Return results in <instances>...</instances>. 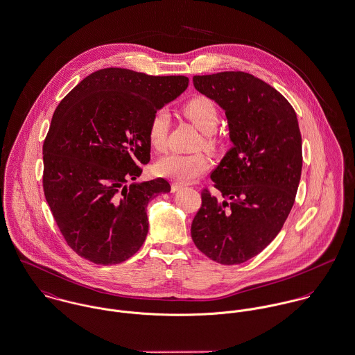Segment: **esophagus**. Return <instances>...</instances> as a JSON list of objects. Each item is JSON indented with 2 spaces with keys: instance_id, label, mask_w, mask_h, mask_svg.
<instances>
[{
  "instance_id": "1",
  "label": "esophagus",
  "mask_w": 355,
  "mask_h": 355,
  "mask_svg": "<svg viewBox=\"0 0 355 355\" xmlns=\"http://www.w3.org/2000/svg\"><path fill=\"white\" fill-rule=\"evenodd\" d=\"M182 189H183V186L179 184V183H172V184H171L172 193H176V191H179V190H182Z\"/></svg>"
}]
</instances>
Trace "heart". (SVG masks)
<instances>
[{
    "instance_id": "b5f03b06",
    "label": "heart",
    "mask_w": 355,
    "mask_h": 355,
    "mask_svg": "<svg viewBox=\"0 0 355 355\" xmlns=\"http://www.w3.org/2000/svg\"><path fill=\"white\" fill-rule=\"evenodd\" d=\"M183 115L193 125L203 131V144L206 148H216L218 138L216 130L220 125V112L216 103L210 97L196 95L187 100L182 107ZM169 114L160 108L155 111L148 125V141L156 152H164L168 145L169 132ZM210 168V160L205 153L179 155L171 153L162 157L155 165L156 175L175 180L178 183H190L203 175Z\"/></svg>"
}]
</instances>
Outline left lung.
<instances>
[{
    "label": "left lung",
    "instance_id": "left-lung-1",
    "mask_svg": "<svg viewBox=\"0 0 355 355\" xmlns=\"http://www.w3.org/2000/svg\"><path fill=\"white\" fill-rule=\"evenodd\" d=\"M193 87L225 110L232 149L211 172L220 196L203 189L191 237L221 264H240L279 233L294 205L302 168L295 111L267 83L244 71L193 76Z\"/></svg>",
    "mask_w": 355,
    "mask_h": 355
}]
</instances>
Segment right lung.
Listing matches in <instances>:
<instances>
[{"label": "right lung", "mask_w": 355, "mask_h": 355, "mask_svg": "<svg viewBox=\"0 0 355 355\" xmlns=\"http://www.w3.org/2000/svg\"><path fill=\"white\" fill-rule=\"evenodd\" d=\"M189 87L186 76L97 70L58 104L43 142V190L67 245L101 266L131 258L144 244L159 178L135 180L150 160L148 125Z\"/></svg>", "instance_id": "1"}]
</instances>
